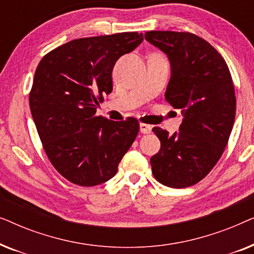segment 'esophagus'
<instances>
[{"instance_id": "34e87169", "label": "esophagus", "mask_w": 254, "mask_h": 254, "mask_svg": "<svg viewBox=\"0 0 254 254\" xmlns=\"http://www.w3.org/2000/svg\"><path fill=\"white\" fill-rule=\"evenodd\" d=\"M140 131L143 134H149L151 133V126L147 124H140Z\"/></svg>"}]
</instances>
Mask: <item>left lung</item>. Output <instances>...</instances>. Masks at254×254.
Instances as JSON below:
<instances>
[{
  "instance_id": "8db88e82",
  "label": "left lung",
  "mask_w": 254,
  "mask_h": 254,
  "mask_svg": "<svg viewBox=\"0 0 254 254\" xmlns=\"http://www.w3.org/2000/svg\"><path fill=\"white\" fill-rule=\"evenodd\" d=\"M145 40L168 55L171 77L166 102L182 109L179 131L154 127L161 149L150 158L157 182L172 189L199 183L221 158L236 116L231 74L221 54L190 32L150 31Z\"/></svg>"
}]
</instances>
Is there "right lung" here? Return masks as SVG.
<instances>
[{"mask_svg": "<svg viewBox=\"0 0 254 254\" xmlns=\"http://www.w3.org/2000/svg\"><path fill=\"white\" fill-rule=\"evenodd\" d=\"M142 41L137 32L81 38L51 51L38 64L31 113L48 159L72 184L110 180L136 137L135 118L113 121L96 112L113 89L117 60Z\"/></svg>", "mask_w": 254, "mask_h": 254, "instance_id": "add662e5", "label": "right lung"}]
</instances>
